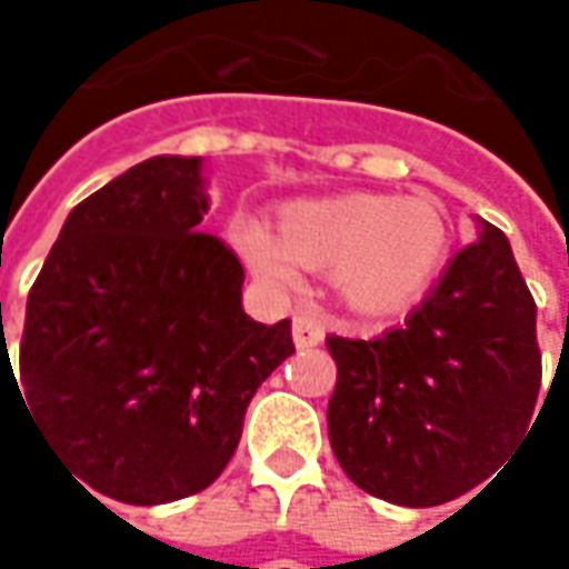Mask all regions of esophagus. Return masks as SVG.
Segmentation results:
<instances>
[{
  "label": "esophagus",
  "instance_id": "34e87169",
  "mask_svg": "<svg viewBox=\"0 0 569 569\" xmlns=\"http://www.w3.org/2000/svg\"><path fill=\"white\" fill-rule=\"evenodd\" d=\"M291 336H295L297 348H317L322 336H326V326L313 307H300L291 322Z\"/></svg>",
  "mask_w": 569,
  "mask_h": 569
}]
</instances>
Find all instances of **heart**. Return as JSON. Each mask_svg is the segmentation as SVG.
Instances as JSON below:
<instances>
[{"label":"heart","mask_w":569,"mask_h":569,"mask_svg":"<svg viewBox=\"0 0 569 569\" xmlns=\"http://www.w3.org/2000/svg\"><path fill=\"white\" fill-rule=\"evenodd\" d=\"M230 243L262 284L288 288L295 266L329 272L351 310L386 317L415 303L440 274L449 221L427 199L345 192L288 202L278 211L274 237L237 224Z\"/></svg>","instance_id":"heart-1"}]
</instances>
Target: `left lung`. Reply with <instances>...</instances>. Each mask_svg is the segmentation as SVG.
<instances>
[{
	"label": "left lung",
	"mask_w": 569,
	"mask_h": 569,
	"mask_svg": "<svg viewBox=\"0 0 569 569\" xmlns=\"http://www.w3.org/2000/svg\"><path fill=\"white\" fill-rule=\"evenodd\" d=\"M339 380L329 443L345 475L399 507H437L491 475L532 425L541 389L536 300L503 230L447 262L405 326L326 339Z\"/></svg>",
	"instance_id": "1"
}]
</instances>
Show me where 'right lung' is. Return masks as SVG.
Returning <instances> with one entry per match:
<instances>
[{
    "label": "right lung",
    "instance_id": "obj_1",
    "mask_svg": "<svg viewBox=\"0 0 569 569\" xmlns=\"http://www.w3.org/2000/svg\"><path fill=\"white\" fill-rule=\"evenodd\" d=\"M206 211L202 158H148L69 211L28 295L24 408L81 481L132 507L206 491L295 355L291 319L243 313V266L199 230Z\"/></svg>",
    "mask_w": 569,
    "mask_h": 569
}]
</instances>
